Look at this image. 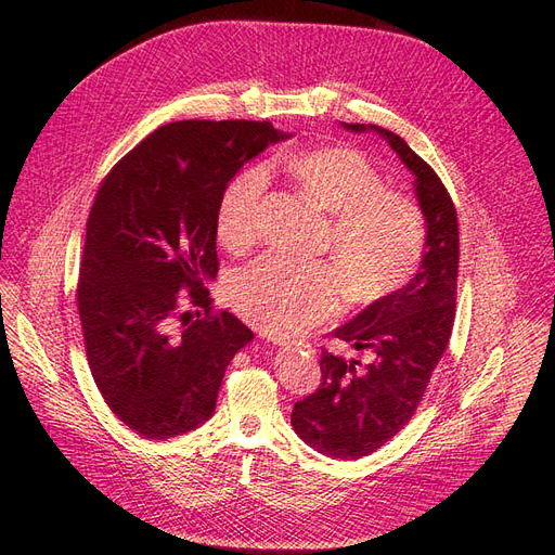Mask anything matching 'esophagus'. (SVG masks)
<instances>
[{"label":"esophagus","mask_w":555,"mask_h":555,"mask_svg":"<svg viewBox=\"0 0 555 555\" xmlns=\"http://www.w3.org/2000/svg\"><path fill=\"white\" fill-rule=\"evenodd\" d=\"M266 337H268V341H272L274 346H287V348H289V346L295 344V341H289L287 337H281V335H266Z\"/></svg>","instance_id":"1"}]
</instances>
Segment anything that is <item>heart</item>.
I'll return each instance as SVG.
<instances>
[{"instance_id": "1", "label": "heart", "mask_w": 555, "mask_h": 555, "mask_svg": "<svg viewBox=\"0 0 555 555\" xmlns=\"http://www.w3.org/2000/svg\"><path fill=\"white\" fill-rule=\"evenodd\" d=\"M285 168L333 216L326 247L343 281L328 262L262 256L231 283V304L247 322L270 333H299L333 317L344 289L348 304L369 306L410 281L425 243L414 199L389 191L377 168L353 149L299 153ZM266 186L262 168H247L227 184L216 216L224 247L245 249L256 241Z\"/></svg>"}]
</instances>
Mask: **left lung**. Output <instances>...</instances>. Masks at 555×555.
Masks as SVG:
<instances>
[{
  "label": "left lung",
  "mask_w": 555,
  "mask_h": 555,
  "mask_svg": "<svg viewBox=\"0 0 555 555\" xmlns=\"http://www.w3.org/2000/svg\"><path fill=\"white\" fill-rule=\"evenodd\" d=\"M348 132L380 134L414 175V193L425 218V245L412 281L369 304L335 337L371 362L324 353L322 385L295 402L293 427L319 454L360 459L385 446L410 423L441 362L454 324L459 224L452 197L439 175L391 130L341 124Z\"/></svg>",
  "instance_id": "obj_1"
}]
</instances>
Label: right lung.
<instances>
[{
  "label": "right lung",
  "instance_id": "obj_1",
  "mask_svg": "<svg viewBox=\"0 0 555 555\" xmlns=\"http://www.w3.org/2000/svg\"><path fill=\"white\" fill-rule=\"evenodd\" d=\"M289 137L268 121L166 124L99 189L76 295L85 351L109 410L145 439L207 423L229 362L254 339L231 312L209 314L216 216L233 175Z\"/></svg>",
  "mask_w": 555,
  "mask_h": 555
}]
</instances>
